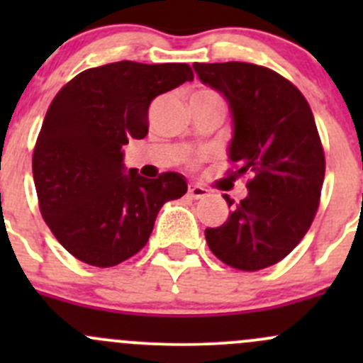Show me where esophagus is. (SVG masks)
Masks as SVG:
<instances>
[{"mask_svg": "<svg viewBox=\"0 0 363 363\" xmlns=\"http://www.w3.org/2000/svg\"><path fill=\"white\" fill-rule=\"evenodd\" d=\"M188 195L191 196V199L199 200V199H205V196L208 195V191L205 188H202V186H189Z\"/></svg>", "mask_w": 363, "mask_h": 363, "instance_id": "1", "label": "esophagus"}]
</instances>
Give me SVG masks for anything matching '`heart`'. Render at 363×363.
Returning <instances> with one entry per match:
<instances>
[{
	"instance_id": "1",
	"label": "heart",
	"mask_w": 363,
	"mask_h": 363,
	"mask_svg": "<svg viewBox=\"0 0 363 363\" xmlns=\"http://www.w3.org/2000/svg\"><path fill=\"white\" fill-rule=\"evenodd\" d=\"M212 94H214L216 96V93L214 91H208V89H202V91H199V93L195 94V96H212Z\"/></svg>"
}]
</instances>
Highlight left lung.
Returning a JSON list of instances; mask_svg holds the SVG:
<instances>
[{
    "instance_id": "obj_1",
    "label": "left lung",
    "mask_w": 363,
    "mask_h": 363,
    "mask_svg": "<svg viewBox=\"0 0 363 363\" xmlns=\"http://www.w3.org/2000/svg\"><path fill=\"white\" fill-rule=\"evenodd\" d=\"M193 68L228 101L232 175L251 177L246 199L225 225L205 230V239L223 263L255 272L290 255L316 216L325 152L314 116L303 94L270 68L239 61ZM223 196L232 207L233 200Z\"/></svg>"
}]
</instances>
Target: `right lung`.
Instances as JSON below:
<instances>
[{
    "instance_id": "right-lung-1",
    "label": "right lung",
    "mask_w": 363,
    "mask_h": 363,
    "mask_svg": "<svg viewBox=\"0 0 363 363\" xmlns=\"http://www.w3.org/2000/svg\"><path fill=\"white\" fill-rule=\"evenodd\" d=\"M188 80L186 63L119 61L84 69L52 100L33 179L43 219L77 259L113 267L131 258L147 244L163 203L188 191L177 172L145 179L123 163V145L147 135L151 101Z\"/></svg>"
}]
</instances>
